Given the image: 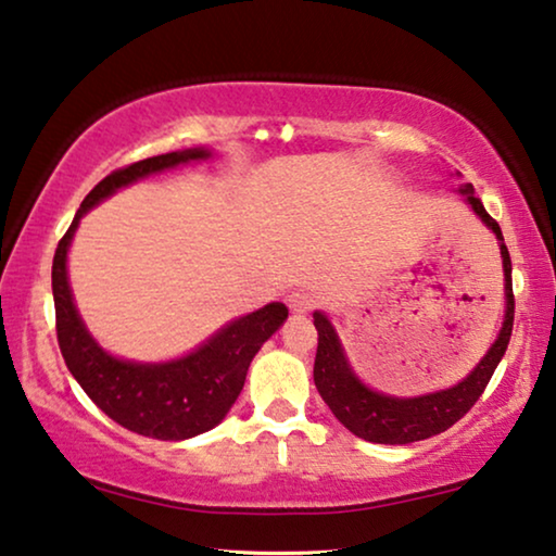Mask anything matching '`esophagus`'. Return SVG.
Wrapping results in <instances>:
<instances>
[{
  "label": "esophagus",
  "instance_id": "esophagus-1",
  "mask_svg": "<svg viewBox=\"0 0 556 556\" xmlns=\"http://www.w3.org/2000/svg\"><path fill=\"white\" fill-rule=\"evenodd\" d=\"M287 304H289V309L300 312V315H302V312L315 309L317 300H315V294L307 292V289H294V292L287 296Z\"/></svg>",
  "mask_w": 556,
  "mask_h": 556
}]
</instances>
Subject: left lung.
Masks as SVG:
<instances>
[{"label":"left lung","instance_id":"left-lung-1","mask_svg":"<svg viewBox=\"0 0 556 556\" xmlns=\"http://www.w3.org/2000/svg\"><path fill=\"white\" fill-rule=\"evenodd\" d=\"M464 193L468 206L473 214L496 233L498 249H502L504 260V294H506V312L504 325L498 330V338L489 353L481 357V363L466 375L464 380L456 382L453 388L435 390V393L416 395V397H395L378 393V390L367 388L357 378L350 359L342 350V342L334 332L330 319L325 312H315L317 327V357H315V386L323 395V401L330 405L334 418L348 428L350 433L370 443H388L403 445L413 441H424V438L438 435L466 416L479 401L483 390H486L491 375L509 348L511 327H514V292H511V256L504 244V233L498 224L486 214L481 199L473 197V186L466 184L458 189Z\"/></svg>","mask_w":556,"mask_h":556}]
</instances>
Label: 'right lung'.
<instances>
[{"label":"right lung","mask_w":556,"mask_h":556,"mask_svg":"<svg viewBox=\"0 0 556 556\" xmlns=\"http://www.w3.org/2000/svg\"><path fill=\"white\" fill-rule=\"evenodd\" d=\"M206 159H211L208 148H186L113 170L85 197L52 260L54 319L67 370L108 418L159 441H186L222 424L244 388L254 355L279 330L289 309L281 302L264 304L224 325L193 353L168 363L123 359L105 353L85 327L70 289L67 252L80 218L100 201L159 170Z\"/></svg>","instance_id":"right-lung-1"}]
</instances>
